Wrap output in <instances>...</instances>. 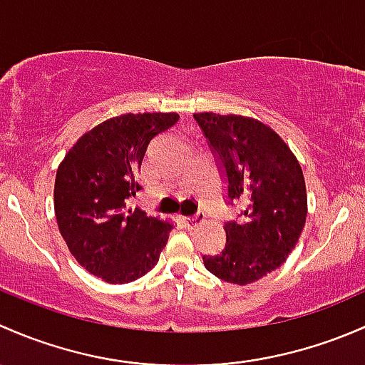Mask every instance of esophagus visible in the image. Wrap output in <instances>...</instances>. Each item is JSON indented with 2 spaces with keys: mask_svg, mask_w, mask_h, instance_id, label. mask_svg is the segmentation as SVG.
<instances>
[{
  "mask_svg": "<svg viewBox=\"0 0 365 365\" xmlns=\"http://www.w3.org/2000/svg\"><path fill=\"white\" fill-rule=\"evenodd\" d=\"M204 221H205V214H204V212H197V214H195V216L186 217L187 228H197V227H200V225L204 223Z\"/></svg>",
  "mask_w": 365,
  "mask_h": 365,
  "instance_id": "obj_1",
  "label": "esophagus"
}]
</instances>
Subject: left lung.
I'll return each instance as SVG.
<instances>
[{"label":"left lung","mask_w":365,"mask_h":365,"mask_svg":"<svg viewBox=\"0 0 365 365\" xmlns=\"http://www.w3.org/2000/svg\"><path fill=\"white\" fill-rule=\"evenodd\" d=\"M227 175L228 198L242 204L225 223L227 244L204 257L209 272L227 283L250 284L283 265L299 242L307 216L302 168L270 126L246 115L193 114Z\"/></svg>","instance_id":"left-lung-1"}]
</instances>
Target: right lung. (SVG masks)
I'll list each match as a JSON object with an SVG mask.
<instances>
[{
	"instance_id": "obj_1",
	"label": "right lung",
	"mask_w": 365,
	"mask_h": 365,
	"mask_svg": "<svg viewBox=\"0 0 365 365\" xmlns=\"http://www.w3.org/2000/svg\"><path fill=\"white\" fill-rule=\"evenodd\" d=\"M179 121L175 112L123 114L82 135L59 163L54 210L75 260L105 283L125 284L160 260L174 225L128 209L148 145Z\"/></svg>"
}]
</instances>
